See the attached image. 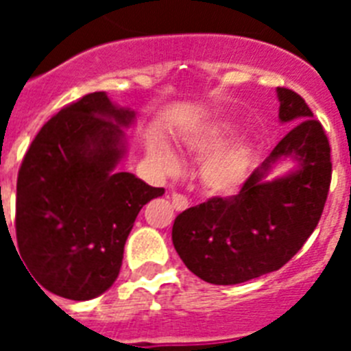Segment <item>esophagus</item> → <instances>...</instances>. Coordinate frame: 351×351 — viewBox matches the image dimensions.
<instances>
[{"mask_svg": "<svg viewBox=\"0 0 351 351\" xmlns=\"http://www.w3.org/2000/svg\"><path fill=\"white\" fill-rule=\"evenodd\" d=\"M172 204L176 210H184L188 207V198L181 193H172Z\"/></svg>", "mask_w": 351, "mask_h": 351, "instance_id": "obj_1", "label": "esophagus"}]
</instances>
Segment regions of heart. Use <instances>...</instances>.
I'll return each instance as SVG.
<instances>
[{"instance_id":"obj_1","label":"heart","mask_w":351,"mask_h":351,"mask_svg":"<svg viewBox=\"0 0 351 351\" xmlns=\"http://www.w3.org/2000/svg\"><path fill=\"white\" fill-rule=\"evenodd\" d=\"M228 133H230L228 126H213L190 141L191 149L200 154L216 151L204 161L200 169L204 184L207 186V190L216 195H228L237 190L250 165V147L244 142H235L217 151L226 142ZM149 154L158 169L165 173H176L179 170L178 156L163 142H154L149 145Z\"/></svg>"}]
</instances>
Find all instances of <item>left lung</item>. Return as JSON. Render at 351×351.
<instances>
[{"instance_id": "obj_1", "label": "left lung", "mask_w": 351, "mask_h": 351, "mask_svg": "<svg viewBox=\"0 0 351 351\" xmlns=\"http://www.w3.org/2000/svg\"><path fill=\"white\" fill-rule=\"evenodd\" d=\"M280 119L293 125L237 195L213 197L182 210L172 243L184 265L213 285H237L278 271L316 228L332 178L330 145L300 95L278 88ZM295 157L301 169L263 182L271 162Z\"/></svg>"}]
</instances>
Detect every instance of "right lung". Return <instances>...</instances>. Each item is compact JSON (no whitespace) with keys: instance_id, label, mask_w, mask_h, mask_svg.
<instances>
[{"instance_id":"obj_1","label":"right lung","mask_w":351,"mask_h":351,"mask_svg":"<svg viewBox=\"0 0 351 351\" xmlns=\"http://www.w3.org/2000/svg\"><path fill=\"white\" fill-rule=\"evenodd\" d=\"M132 119L104 91L89 93L52 116L24 154L15 235L40 290L71 300L108 290L137 214L165 191L114 170L123 156L119 125Z\"/></svg>"}]
</instances>
